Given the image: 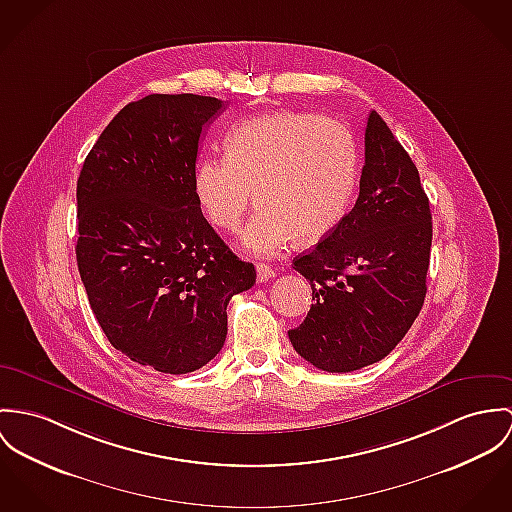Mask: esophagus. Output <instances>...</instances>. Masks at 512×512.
Listing matches in <instances>:
<instances>
[{"label":"esophagus","instance_id":"34e87169","mask_svg":"<svg viewBox=\"0 0 512 512\" xmlns=\"http://www.w3.org/2000/svg\"><path fill=\"white\" fill-rule=\"evenodd\" d=\"M276 276V270L272 268V266H268V264H258L256 266V278H258V283H264V281H268V279H272Z\"/></svg>","mask_w":512,"mask_h":512}]
</instances>
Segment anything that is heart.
<instances>
[{
  "label": "heart",
  "instance_id": "heart-1",
  "mask_svg": "<svg viewBox=\"0 0 512 512\" xmlns=\"http://www.w3.org/2000/svg\"><path fill=\"white\" fill-rule=\"evenodd\" d=\"M358 174L352 135L334 119L279 111L236 123L227 158L195 166L193 191L205 217L236 233L254 197L260 205L242 246L270 256L289 244L315 242L344 217Z\"/></svg>",
  "mask_w": 512,
  "mask_h": 512
}]
</instances>
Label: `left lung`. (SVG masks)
I'll return each mask as SVG.
<instances>
[{
  "label": "left lung",
  "instance_id": "left-lung-1",
  "mask_svg": "<svg viewBox=\"0 0 512 512\" xmlns=\"http://www.w3.org/2000/svg\"><path fill=\"white\" fill-rule=\"evenodd\" d=\"M364 142L356 205L293 260L315 303L287 334L295 352L323 372L383 360L419 317L426 295L432 215L419 170L377 111Z\"/></svg>",
  "mask_w": 512,
  "mask_h": 512
}]
</instances>
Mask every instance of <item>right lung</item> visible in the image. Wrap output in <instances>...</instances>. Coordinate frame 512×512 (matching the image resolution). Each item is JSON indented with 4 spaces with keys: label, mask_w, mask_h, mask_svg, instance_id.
I'll return each instance as SVG.
<instances>
[{
    "label": "right lung",
    "mask_w": 512,
    "mask_h": 512,
    "mask_svg": "<svg viewBox=\"0 0 512 512\" xmlns=\"http://www.w3.org/2000/svg\"><path fill=\"white\" fill-rule=\"evenodd\" d=\"M217 97L152 93L125 105L78 178L76 260L115 350L156 372L203 368L227 338V305L256 283L193 191L201 129Z\"/></svg>",
    "instance_id": "right-lung-1"
}]
</instances>
